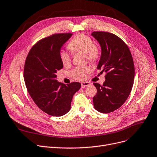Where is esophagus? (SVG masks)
Listing matches in <instances>:
<instances>
[{
  "mask_svg": "<svg viewBox=\"0 0 157 157\" xmlns=\"http://www.w3.org/2000/svg\"><path fill=\"white\" fill-rule=\"evenodd\" d=\"M81 84H82V88H85V87H86V86H89V85H90V83H89V82H82Z\"/></svg>",
  "mask_w": 157,
  "mask_h": 157,
  "instance_id": "esophagus-1",
  "label": "esophagus"
}]
</instances>
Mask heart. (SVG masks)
<instances>
[{"instance_id": "obj_1", "label": "heart", "mask_w": 157, "mask_h": 157, "mask_svg": "<svg viewBox=\"0 0 157 157\" xmlns=\"http://www.w3.org/2000/svg\"><path fill=\"white\" fill-rule=\"evenodd\" d=\"M68 48L73 53L82 52L84 53L85 59L91 63H96L101 56L100 48L94 43L93 40L87 35L80 33L75 36L68 43ZM59 57L63 65H68L71 63V57L66 50H61ZM90 71L88 66L77 67L70 72V75L75 79L82 80L85 77V74Z\"/></svg>"}]
</instances>
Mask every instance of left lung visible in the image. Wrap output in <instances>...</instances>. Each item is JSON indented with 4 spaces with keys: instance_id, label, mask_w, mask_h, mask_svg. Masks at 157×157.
Here are the masks:
<instances>
[{
    "instance_id": "1",
    "label": "left lung",
    "mask_w": 157,
    "mask_h": 157,
    "mask_svg": "<svg viewBox=\"0 0 157 157\" xmlns=\"http://www.w3.org/2000/svg\"><path fill=\"white\" fill-rule=\"evenodd\" d=\"M92 36L101 47L97 68L100 73H106L102 85L93 83L97 89L94 107L98 112L107 114L119 109L128 98L134 83V63L128 46L117 36L102 31L92 32Z\"/></svg>"
}]
</instances>
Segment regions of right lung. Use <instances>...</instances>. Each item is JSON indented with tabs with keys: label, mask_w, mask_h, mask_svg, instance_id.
Returning a JSON list of instances; mask_svg holds the SVG:
<instances>
[{
	"label": "right lung",
	"mask_w": 157,
	"mask_h": 157,
	"mask_svg": "<svg viewBox=\"0 0 157 157\" xmlns=\"http://www.w3.org/2000/svg\"><path fill=\"white\" fill-rule=\"evenodd\" d=\"M71 33H55L39 40L29 52L25 63L24 79L29 94L37 106L53 117H61L71 109L74 94L81 83L58 82L56 73L63 67L59 57L63 44Z\"/></svg>",
	"instance_id": "obj_1"
}]
</instances>
